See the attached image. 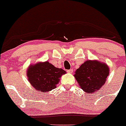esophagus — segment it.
Here are the masks:
<instances>
[{
    "label": "esophagus",
    "instance_id": "esophagus-1",
    "mask_svg": "<svg viewBox=\"0 0 126 126\" xmlns=\"http://www.w3.org/2000/svg\"><path fill=\"white\" fill-rule=\"evenodd\" d=\"M67 72L68 73H73V69H70V70H67Z\"/></svg>",
    "mask_w": 126,
    "mask_h": 126
}]
</instances>
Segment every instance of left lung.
Masks as SVG:
<instances>
[{"instance_id":"left-lung-1","label":"left lung","mask_w":126,"mask_h":126,"mask_svg":"<svg viewBox=\"0 0 126 126\" xmlns=\"http://www.w3.org/2000/svg\"><path fill=\"white\" fill-rule=\"evenodd\" d=\"M109 73V67L105 63L87 60L76 70L74 76L82 90L91 94L101 88Z\"/></svg>"}]
</instances>
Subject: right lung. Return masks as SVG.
<instances>
[{"label": "right lung", "mask_w": 126, "mask_h": 126, "mask_svg": "<svg viewBox=\"0 0 126 126\" xmlns=\"http://www.w3.org/2000/svg\"><path fill=\"white\" fill-rule=\"evenodd\" d=\"M65 73L63 69L56 68L48 62L31 64L27 71L28 80L31 85L43 93L55 89L62 75Z\"/></svg>", "instance_id": "right-lung-1"}]
</instances>
